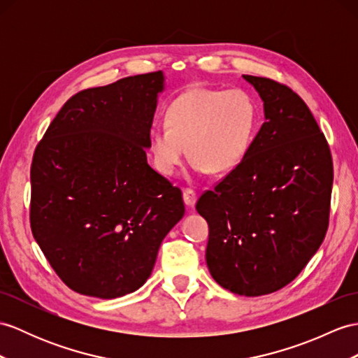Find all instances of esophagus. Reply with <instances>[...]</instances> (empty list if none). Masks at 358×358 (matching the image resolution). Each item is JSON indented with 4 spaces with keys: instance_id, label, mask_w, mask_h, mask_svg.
<instances>
[{
    "instance_id": "34e87169",
    "label": "esophagus",
    "mask_w": 358,
    "mask_h": 358,
    "mask_svg": "<svg viewBox=\"0 0 358 358\" xmlns=\"http://www.w3.org/2000/svg\"><path fill=\"white\" fill-rule=\"evenodd\" d=\"M196 200H197L196 191L189 189V188H185L184 189V202H185V205L189 206V208H193L196 205Z\"/></svg>"
}]
</instances>
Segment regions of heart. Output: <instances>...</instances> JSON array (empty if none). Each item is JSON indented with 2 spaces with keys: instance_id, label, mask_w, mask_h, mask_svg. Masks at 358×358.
<instances>
[{
  "instance_id": "b5f03b06",
  "label": "heart",
  "mask_w": 358,
  "mask_h": 358,
  "mask_svg": "<svg viewBox=\"0 0 358 358\" xmlns=\"http://www.w3.org/2000/svg\"><path fill=\"white\" fill-rule=\"evenodd\" d=\"M258 104L245 90L193 88L174 99L167 123L152 129L149 152L155 169L170 176L188 152L197 173L234 169L255 136Z\"/></svg>"
}]
</instances>
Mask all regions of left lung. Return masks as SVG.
<instances>
[{
  "mask_svg": "<svg viewBox=\"0 0 358 358\" xmlns=\"http://www.w3.org/2000/svg\"><path fill=\"white\" fill-rule=\"evenodd\" d=\"M264 103L248 153L197 200L206 264L223 289L263 296L298 276L325 238L333 158L305 101L272 78L243 76Z\"/></svg>",
  "mask_w": 358,
  "mask_h": 358,
  "instance_id": "1",
  "label": "left lung"
}]
</instances>
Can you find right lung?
I'll return each instance as SVG.
<instances>
[{
    "label": "right lung",
    "instance_id": "1",
    "mask_svg": "<svg viewBox=\"0 0 358 358\" xmlns=\"http://www.w3.org/2000/svg\"><path fill=\"white\" fill-rule=\"evenodd\" d=\"M162 91L156 71L77 92L34 150L33 237L77 293L115 299L138 290L185 214L182 191L147 164Z\"/></svg>",
    "mask_w": 358,
    "mask_h": 358
}]
</instances>
